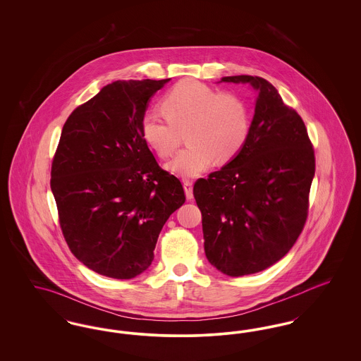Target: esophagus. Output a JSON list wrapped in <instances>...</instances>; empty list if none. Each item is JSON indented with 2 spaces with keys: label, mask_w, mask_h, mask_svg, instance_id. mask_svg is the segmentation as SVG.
I'll list each match as a JSON object with an SVG mask.
<instances>
[{
  "label": "esophagus",
  "mask_w": 361,
  "mask_h": 361,
  "mask_svg": "<svg viewBox=\"0 0 361 361\" xmlns=\"http://www.w3.org/2000/svg\"><path fill=\"white\" fill-rule=\"evenodd\" d=\"M183 183H184V189H185L187 199H192L193 197V181L189 180V178H184Z\"/></svg>",
  "instance_id": "34e87169"
}]
</instances>
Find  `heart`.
I'll return each mask as SVG.
<instances>
[{"mask_svg":"<svg viewBox=\"0 0 361 361\" xmlns=\"http://www.w3.org/2000/svg\"><path fill=\"white\" fill-rule=\"evenodd\" d=\"M165 115L147 112L142 119L145 142L162 158H168L187 131L188 147L169 164L173 173L195 177L216 159L224 164L240 153L252 128L247 102L235 92H221L195 80H183L164 96Z\"/></svg>","mask_w":361,"mask_h":361,"instance_id":"b5f03b06","label":"heart"}]
</instances>
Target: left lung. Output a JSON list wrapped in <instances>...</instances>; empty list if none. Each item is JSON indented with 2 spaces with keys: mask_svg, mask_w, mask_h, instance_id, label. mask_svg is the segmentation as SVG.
Listing matches in <instances>:
<instances>
[{
  "mask_svg": "<svg viewBox=\"0 0 361 361\" xmlns=\"http://www.w3.org/2000/svg\"><path fill=\"white\" fill-rule=\"evenodd\" d=\"M258 90L250 135L221 171L193 185L207 259L224 275L257 274L284 257L309 215L315 155L300 115L269 81L224 77Z\"/></svg>",
  "mask_w": 361,
  "mask_h": 361,
  "instance_id": "obj_1",
  "label": "left lung"
}]
</instances>
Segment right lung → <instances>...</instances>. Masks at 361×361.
Returning a JSON list of instances; mask_svg holds the SVG:
<instances>
[{
    "label": "right lung",
    "instance_id": "1",
    "mask_svg": "<svg viewBox=\"0 0 361 361\" xmlns=\"http://www.w3.org/2000/svg\"><path fill=\"white\" fill-rule=\"evenodd\" d=\"M169 80L115 81L78 105L51 164L52 193L71 253L89 269L133 279L154 258L168 218L184 204L142 135L147 102Z\"/></svg>",
    "mask_w": 361,
    "mask_h": 361
}]
</instances>
